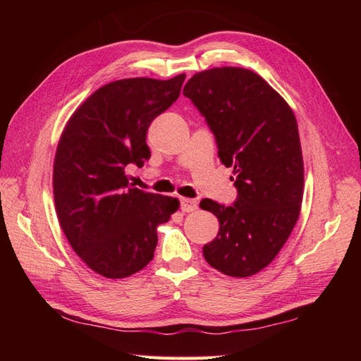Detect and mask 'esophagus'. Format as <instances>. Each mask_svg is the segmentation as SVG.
Returning <instances> with one entry per match:
<instances>
[{"label":"esophagus","instance_id":"1","mask_svg":"<svg viewBox=\"0 0 361 361\" xmlns=\"http://www.w3.org/2000/svg\"><path fill=\"white\" fill-rule=\"evenodd\" d=\"M180 206L183 212H194L198 208L197 200H192V198H181Z\"/></svg>","mask_w":361,"mask_h":361}]
</instances>
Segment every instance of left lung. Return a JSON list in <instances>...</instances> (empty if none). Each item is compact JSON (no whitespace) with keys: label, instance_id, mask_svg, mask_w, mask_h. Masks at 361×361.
Returning a JSON list of instances; mask_svg holds the SVG:
<instances>
[{"label":"left lung","instance_id":"obj_1","mask_svg":"<svg viewBox=\"0 0 361 361\" xmlns=\"http://www.w3.org/2000/svg\"><path fill=\"white\" fill-rule=\"evenodd\" d=\"M183 94L204 116L221 164L234 167L235 175L233 206L209 198L200 203L220 221L203 256L226 276L248 278L278 256L301 211L304 163L296 118L279 93L245 68L197 73Z\"/></svg>","mask_w":361,"mask_h":361}]
</instances>
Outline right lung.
Returning a JSON list of instances; mask_svg holds the SVG:
<instances>
[{
  "mask_svg": "<svg viewBox=\"0 0 361 361\" xmlns=\"http://www.w3.org/2000/svg\"><path fill=\"white\" fill-rule=\"evenodd\" d=\"M186 74L122 79L94 91L66 122L54 158V202L73 247L91 270L122 279L142 270L157 228L180 208L173 197L128 183L127 166L150 158L147 130L180 96Z\"/></svg>",
  "mask_w": 361,
  "mask_h": 361,
  "instance_id": "1",
  "label": "right lung"
}]
</instances>
